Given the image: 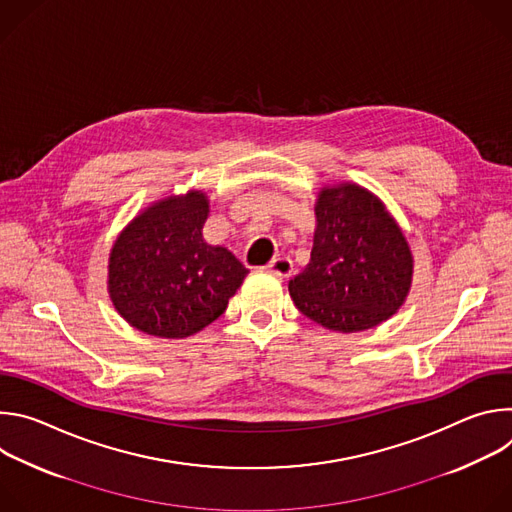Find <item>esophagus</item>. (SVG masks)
<instances>
[{
	"label": "esophagus",
	"instance_id": "obj_1",
	"mask_svg": "<svg viewBox=\"0 0 512 512\" xmlns=\"http://www.w3.org/2000/svg\"><path fill=\"white\" fill-rule=\"evenodd\" d=\"M267 271L279 275V277H289L291 271H294V263H291V259L287 257H275L269 265H267Z\"/></svg>",
	"mask_w": 512,
	"mask_h": 512
}]
</instances>
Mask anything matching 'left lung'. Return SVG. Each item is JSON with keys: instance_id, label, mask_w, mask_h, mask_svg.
I'll use <instances>...</instances> for the list:
<instances>
[{"instance_id": "obj_1", "label": "left lung", "mask_w": 512, "mask_h": 512, "mask_svg": "<svg viewBox=\"0 0 512 512\" xmlns=\"http://www.w3.org/2000/svg\"><path fill=\"white\" fill-rule=\"evenodd\" d=\"M310 263L289 279L298 310L338 332H358L391 318L411 285L407 241L383 204L364 188L320 192Z\"/></svg>"}]
</instances>
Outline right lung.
I'll list each match as a JSON object with an SVG mask.
<instances>
[{
	"mask_svg": "<svg viewBox=\"0 0 512 512\" xmlns=\"http://www.w3.org/2000/svg\"><path fill=\"white\" fill-rule=\"evenodd\" d=\"M206 216V196L190 192L150 206L117 239L109 294L137 330L184 338L227 310L249 269L225 247L204 243Z\"/></svg>",
	"mask_w": 512,
	"mask_h": 512,
	"instance_id": "obj_1",
	"label": "right lung"
}]
</instances>
